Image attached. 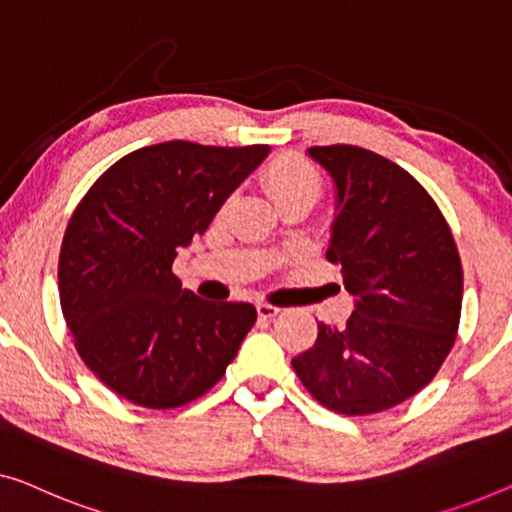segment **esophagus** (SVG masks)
I'll use <instances>...</instances> for the list:
<instances>
[{"instance_id": "34e87169", "label": "esophagus", "mask_w": 512, "mask_h": 512, "mask_svg": "<svg viewBox=\"0 0 512 512\" xmlns=\"http://www.w3.org/2000/svg\"><path fill=\"white\" fill-rule=\"evenodd\" d=\"M280 312L278 305H271V303H257V315L262 319H273Z\"/></svg>"}]
</instances>
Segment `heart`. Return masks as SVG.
Returning <instances> with one entry per match:
<instances>
[{
	"instance_id": "obj_1",
	"label": "heart",
	"mask_w": 512,
	"mask_h": 512,
	"mask_svg": "<svg viewBox=\"0 0 512 512\" xmlns=\"http://www.w3.org/2000/svg\"><path fill=\"white\" fill-rule=\"evenodd\" d=\"M262 183L276 207L287 202H310L315 204L324 190L322 174L310 160L301 156L285 154L271 160L262 174Z\"/></svg>"
}]
</instances>
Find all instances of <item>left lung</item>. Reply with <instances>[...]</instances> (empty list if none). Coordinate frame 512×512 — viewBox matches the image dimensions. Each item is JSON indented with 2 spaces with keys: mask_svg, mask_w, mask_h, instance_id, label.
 <instances>
[{
  "mask_svg": "<svg viewBox=\"0 0 512 512\" xmlns=\"http://www.w3.org/2000/svg\"><path fill=\"white\" fill-rule=\"evenodd\" d=\"M335 186L326 257L342 264L354 312L319 324L292 358L303 386L338 414L365 416L409 400L451 352L462 308V264L451 227L407 170L375 151L310 147Z\"/></svg>",
  "mask_w": 512,
  "mask_h": 512,
  "instance_id": "obj_1",
  "label": "left lung"
}]
</instances>
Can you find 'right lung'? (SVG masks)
Returning <instances> with one entry per match:
<instances>
[{"mask_svg":"<svg viewBox=\"0 0 512 512\" xmlns=\"http://www.w3.org/2000/svg\"><path fill=\"white\" fill-rule=\"evenodd\" d=\"M269 151L186 140L137 149L73 211L59 253L61 310L82 361L121 398L181 407L234 361L255 305L200 299L172 264Z\"/></svg>","mask_w":512,"mask_h":512,"instance_id":"obj_1","label":"right lung"}]
</instances>
